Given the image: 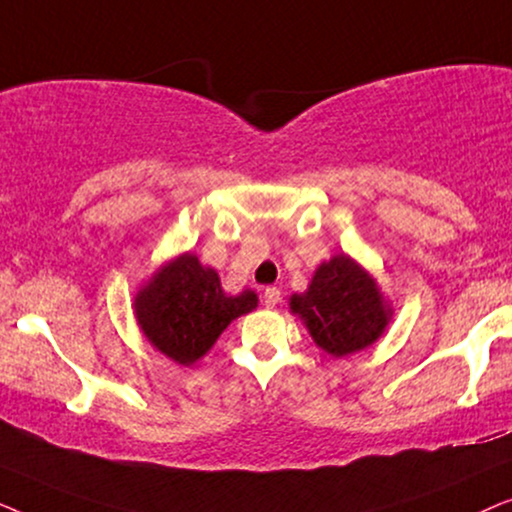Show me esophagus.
Segmentation results:
<instances>
[{"label": "esophagus", "mask_w": 512, "mask_h": 512, "mask_svg": "<svg viewBox=\"0 0 512 512\" xmlns=\"http://www.w3.org/2000/svg\"><path fill=\"white\" fill-rule=\"evenodd\" d=\"M279 300H282V293H279L277 286H268V289L263 291V303L268 307H275Z\"/></svg>", "instance_id": "esophagus-1"}]
</instances>
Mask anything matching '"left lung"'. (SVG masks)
<instances>
[{
  "label": "left lung",
  "instance_id": "left-lung-1",
  "mask_svg": "<svg viewBox=\"0 0 512 512\" xmlns=\"http://www.w3.org/2000/svg\"><path fill=\"white\" fill-rule=\"evenodd\" d=\"M314 342L333 356L361 352L380 338L391 312L380 291L349 256H333L314 272L310 289L291 298Z\"/></svg>",
  "mask_w": 512,
  "mask_h": 512
}]
</instances>
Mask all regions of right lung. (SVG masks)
Instances as JSON below:
<instances>
[{"label": "right lung", "instance_id": "right-lung-1", "mask_svg": "<svg viewBox=\"0 0 512 512\" xmlns=\"http://www.w3.org/2000/svg\"><path fill=\"white\" fill-rule=\"evenodd\" d=\"M254 291L226 296L219 275L193 254L179 256L135 300L137 321L153 347L191 366L209 352L230 321L256 307Z\"/></svg>", "mask_w": 512, "mask_h": 512}]
</instances>
